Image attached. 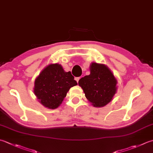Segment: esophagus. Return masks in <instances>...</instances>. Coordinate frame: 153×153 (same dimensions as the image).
Wrapping results in <instances>:
<instances>
[{
  "label": "esophagus",
  "mask_w": 153,
  "mask_h": 153,
  "mask_svg": "<svg viewBox=\"0 0 153 153\" xmlns=\"http://www.w3.org/2000/svg\"><path fill=\"white\" fill-rule=\"evenodd\" d=\"M79 79H80V77H76V78H75V79H76V80L77 81V83H78Z\"/></svg>",
  "instance_id": "esophagus-1"
}]
</instances>
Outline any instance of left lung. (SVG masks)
Wrapping results in <instances>:
<instances>
[{"label":"left lung","mask_w":153,"mask_h":153,"mask_svg":"<svg viewBox=\"0 0 153 153\" xmlns=\"http://www.w3.org/2000/svg\"><path fill=\"white\" fill-rule=\"evenodd\" d=\"M117 82L109 69L103 64L92 63L90 74L79 80L85 97L94 107H103L112 100Z\"/></svg>","instance_id":"1"}]
</instances>
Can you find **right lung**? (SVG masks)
<instances>
[{
	"label": "right lung",
	"instance_id": "add662e5",
	"mask_svg": "<svg viewBox=\"0 0 153 153\" xmlns=\"http://www.w3.org/2000/svg\"><path fill=\"white\" fill-rule=\"evenodd\" d=\"M76 85L70 71L65 72L58 64H50L36 79L34 92L44 107L53 109L62 103L69 89Z\"/></svg>",
	"mask_w": 153,
	"mask_h": 153
}]
</instances>
